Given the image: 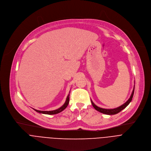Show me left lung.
<instances>
[{
	"label": "left lung",
	"mask_w": 151,
	"mask_h": 151,
	"mask_svg": "<svg viewBox=\"0 0 151 151\" xmlns=\"http://www.w3.org/2000/svg\"><path fill=\"white\" fill-rule=\"evenodd\" d=\"M134 88H133V92L132 93V95L130 96V97L129 98V99L125 103H124L122 105L116 107V108H115V109H103V108H101V107H98L97 106H96L93 102V101L91 100V103H92V105L94 107V108L97 110V111L102 113V114H106V115H115V114H116L118 113H119V112H121L122 110H123L124 109H125V107L130 104V103L132 101V99H133V95H134Z\"/></svg>",
	"instance_id": "8db88e82"
}]
</instances>
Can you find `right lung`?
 Returning <instances> with one entry per match:
<instances>
[{
    "instance_id": "1",
    "label": "right lung",
    "mask_w": 151,
    "mask_h": 151,
    "mask_svg": "<svg viewBox=\"0 0 151 151\" xmlns=\"http://www.w3.org/2000/svg\"><path fill=\"white\" fill-rule=\"evenodd\" d=\"M70 91H69V93L66 98V100L65 101V103H64V104L61 106L60 107V108L56 109V110H54V111H38V110H36V109H33L36 112H38V113H40V114H47V115H54V114H58L61 112H62L64 109H65L69 103V96H70Z\"/></svg>"
}]
</instances>
